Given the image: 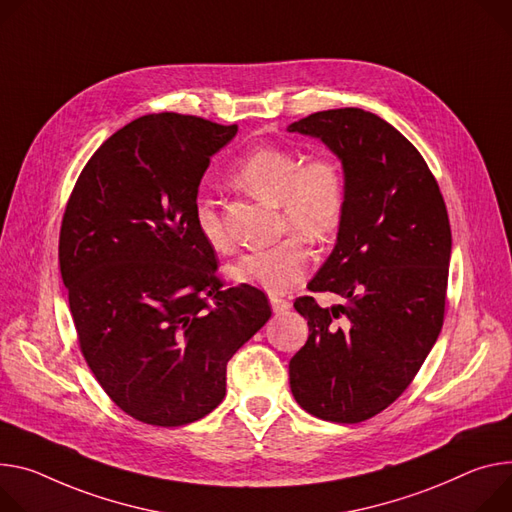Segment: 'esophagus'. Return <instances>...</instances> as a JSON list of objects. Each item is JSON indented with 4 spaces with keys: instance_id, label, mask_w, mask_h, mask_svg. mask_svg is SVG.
I'll use <instances>...</instances> for the list:
<instances>
[{
    "instance_id": "1",
    "label": "esophagus",
    "mask_w": 512,
    "mask_h": 512,
    "mask_svg": "<svg viewBox=\"0 0 512 512\" xmlns=\"http://www.w3.org/2000/svg\"><path fill=\"white\" fill-rule=\"evenodd\" d=\"M269 304H271V310H273L275 314H282V312L290 310V306H292L288 300L277 298V296H271V298H269Z\"/></svg>"
}]
</instances>
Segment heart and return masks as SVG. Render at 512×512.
Returning <instances> with one entry per match:
<instances>
[{
	"label": "heart",
	"mask_w": 512,
	"mask_h": 512,
	"mask_svg": "<svg viewBox=\"0 0 512 512\" xmlns=\"http://www.w3.org/2000/svg\"><path fill=\"white\" fill-rule=\"evenodd\" d=\"M230 177L255 198L280 208L282 228L301 235L243 255L230 265V275L269 294L288 292L310 265L304 239L310 243L327 241L341 224L345 212L341 167L331 157H312L302 163V155L292 149L259 147L232 169ZM192 220L208 247L220 253L230 251L232 239L210 198H196Z\"/></svg>",
	"instance_id": "1"
}]
</instances>
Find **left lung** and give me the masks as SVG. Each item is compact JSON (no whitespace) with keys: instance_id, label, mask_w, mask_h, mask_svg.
<instances>
[{"instance_id":"left-lung-1","label":"left lung","mask_w":512,"mask_h":512,"mask_svg":"<svg viewBox=\"0 0 512 512\" xmlns=\"http://www.w3.org/2000/svg\"><path fill=\"white\" fill-rule=\"evenodd\" d=\"M288 130L320 138L345 173L337 243L308 284L341 304L296 298L310 335L290 359V388L322 421L361 423L410 386L441 333L449 216L423 155L380 116L324 110Z\"/></svg>"}]
</instances>
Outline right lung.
<instances>
[{
  "label": "right lung",
  "instance_id": "1",
  "mask_svg": "<svg viewBox=\"0 0 512 512\" xmlns=\"http://www.w3.org/2000/svg\"><path fill=\"white\" fill-rule=\"evenodd\" d=\"M237 124L136 118L94 153L65 208L59 263L81 353L104 392L147 425L181 427L226 394V363L271 316L226 288L192 220L210 157Z\"/></svg>",
  "mask_w": 512,
  "mask_h": 512
}]
</instances>
